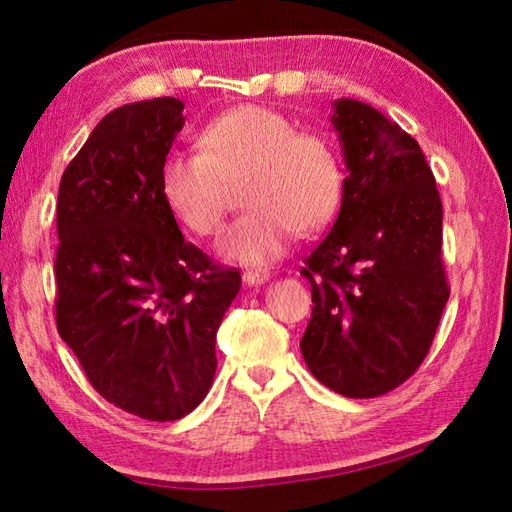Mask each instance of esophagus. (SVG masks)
Returning <instances> with one entry per match:
<instances>
[{
  "instance_id": "esophagus-1",
  "label": "esophagus",
  "mask_w": 512,
  "mask_h": 512,
  "mask_svg": "<svg viewBox=\"0 0 512 512\" xmlns=\"http://www.w3.org/2000/svg\"><path fill=\"white\" fill-rule=\"evenodd\" d=\"M268 271H264V268H248V271H244V282L250 284V287H257V284H264L268 280Z\"/></svg>"
}]
</instances>
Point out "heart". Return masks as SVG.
Here are the masks:
<instances>
[{
  "label": "heart",
  "instance_id": "heart-1",
  "mask_svg": "<svg viewBox=\"0 0 512 512\" xmlns=\"http://www.w3.org/2000/svg\"><path fill=\"white\" fill-rule=\"evenodd\" d=\"M201 153H169L160 189L187 230L214 237L230 205L232 185L244 183L248 210L223 232L228 262L266 264L280 257L300 230L316 232L339 210L341 162L325 137L300 133L271 108L241 106L207 121Z\"/></svg>",
  "mask_w": 512,
  "mask_h": 512
}]
</instances>
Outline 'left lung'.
I'll list each match as a JSON object with an SVG mask.
<instances>
[{
    "instance_id": "8db88e82",
    "label": "left lung",
    "mask_w": 512,
    "mask_h": 512,
    "mask_svg": "<svg viewBox=\"0 0 512 512\" xmlns=\"http://www.w3.org/2000/svg\"><path fill=\"white\" fill-rule=\"evenodd\" d=\"M348 178L341 212L305 259L311 320L302 357L320 384L377 397L427 357L449 298L443 203L420 144L368 103H334Z\"/></svg>"
}]
</instances>
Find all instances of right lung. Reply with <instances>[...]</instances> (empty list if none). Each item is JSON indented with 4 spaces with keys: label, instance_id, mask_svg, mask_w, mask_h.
<instances>
[{
    "label": "right lung",
    "instance_id": "add662e5",
    "mask_svg": "<svg viewBox=\"0 0 512 512\" xmlns=\"http://www.w3.org/2000/svg\"><path fill=\"white\" fill-rule=\"evenodd\" d=\"M183 101L112 110L60 178L56 327L103 400L144 420L185 418L216 372L237 268L185 241L160 189Z\"/></svg>",
    "mask_w": 512,
    "mask_h": 512
}]
</instances>
